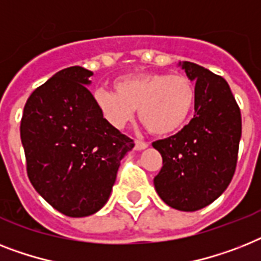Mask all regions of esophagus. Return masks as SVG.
<instances>
[{"label":"esophagus","mask_w":261,"mask_h":261,"mask_svg":"<svg viewBox=\"0 0 261 261\" xmlns=\"http://www.w3.org/2000/svg\"><path fill=\"white\" fill-rule=\"evenodd\" d=\"M149 147V143L147 142L143 141H135V150L137 151H142V150H145Z\"/></svg>","instance_id":"obj_1"}]
</instances>
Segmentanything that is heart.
Listing matches in <instances>:
<instances>
[{
    "label": "heart",
    "mask_w": 261,
    "mask_h": 261,
    "mask_svg": "<svg viewBox=\"0 0 261 261\" xmlns=\"http://www.w3.org/2000/svg\"><path fill=\"white\" fill-rule=\"evenodd\" d=\"M115 91L99 88L94 101L107 122L123 128L135 112L152 134L169 135L185 126L192 114L196 90L184 75L147 72L120 77Z\"/></svg>",
    "instance_id": "1"
}]
</instances>
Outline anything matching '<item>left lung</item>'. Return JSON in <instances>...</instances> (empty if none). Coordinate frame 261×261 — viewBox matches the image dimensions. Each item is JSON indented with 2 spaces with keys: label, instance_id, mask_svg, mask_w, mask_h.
<instances>
[{
  "label": "left lung",
  "instance_id": "8db88e82",
  "mask_svg": "<svg viewBox=\"0 0 261 261\" xmlns=\"http://www.w3.org/2000/svg\"><path fill=\"white\" fill-rule=\"evenodd\" d=\"M178 67L196 82L194 116L177 134L152 143L164 160L154 186L166 205L194 212L217 200L232 181L241 114L221 76L190 61Z\"/></svg>",
  "mask_w": 261,
  "mask_h": 261
}]
</instances>
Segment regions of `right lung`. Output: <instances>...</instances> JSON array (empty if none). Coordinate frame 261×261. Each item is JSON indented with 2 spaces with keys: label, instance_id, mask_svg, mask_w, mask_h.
Masks as SVG:
<instances>
[{
  "label": "right lung",
  "instance_id": "right-lung-1",
  "mask_svg": "<svg viewBox=\"0 0 261 261\" xmlns=\"http://www.w3.org/2000/svg\"><path fill=\"white\" fill-rule=\"evenodd\" d=\"M91 76L79 65L59 71L33 91L21 119L28 177L68 217H86L105 206L120 161L134 147L97 110L87 88Z\"/></svg>",
  "mask_w": 261,
  "mask_h": 261
}]
</instances>
